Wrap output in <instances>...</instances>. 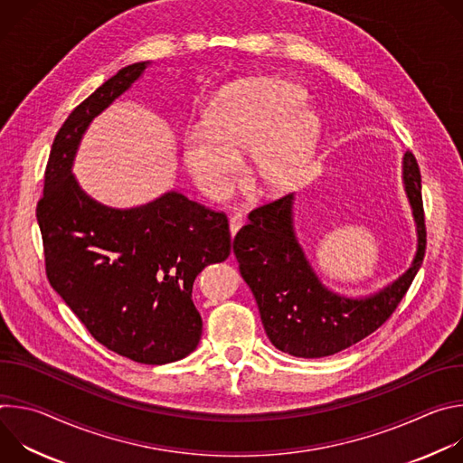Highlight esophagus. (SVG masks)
Returning a JSON list of instances; mask_svg holds the SVG:
<instances>
[{
	"label": "esophagus",
	"mask_w": 463,
	"mask_h": 463,
	"mask_svg": "<svg viewBox=\"0 0 463 463\" xmlns=\"http://www.w3.org/2000/svg\"><path fill=\"white\" fill-rule=\"evenodd\" d=\"M245 223V218L240 214V213H236V214H232L231 216V222H229V229H231V234L234 236L240 229H241V225Z\"/></svg>",
	"instance_id": "esophagus-1"
}]
</instances>
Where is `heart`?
<instances>
[{
  "label": "heart",
  "instance_id": "heart-1",
  "mask_svg": "<svg viewBox=\"0 0 463 463\" xmlns=\"http://www.w3.org/2000/svg\"><path fill=\"white\" fill-rule=\"evenodd\" d=\"M302 88L256 79L222 91L205 115V128L183 137V161L211 197H225L241 177L240 152L252 150V177L263 192H284L309 168L318 122L302 108Z\"/></svg>",
  "mask_w": 463,
  "mask_h": 463
}]
</instances>
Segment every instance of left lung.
<instances>
[{
  "label": "left lung",
  "mask_w": 463,
  "mask_h": 463,
  "mask_svg": "<svg viewBox=\"0 0 463 463\" xmlns=\"http://www.w3.org/2000/svg\"><path fill=\"white\" fill-rule=\"evenodd\" d=\"M403 181L418 225V252L403 277L368 298L352 300L320 284L293 231L291 194L249 213L232 250L266 334L279 350L306 359L334 355L373 334L400 306L427 249L421 174L412 152L403 159Z\"/></svg>",
  "instance_id": "1"
}]
</instances>
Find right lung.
Instances as JSON below:
<instances>
[{"label": "right lung", "mask_w": 463, "mask_h": 463, "mask_svg": "<svg viewBox=\"0 0 463 463\" xmlns=\"http://www.w3.org/2000/svg\"><path fill=\"white\" fill-rule=\"evenodd\" d=\"M146 61L120 70L65 118L43 175L36 220L52 289L108 350L143 364L192 354L202 317L192 284L231 254L229 222L177 192L128 211L93 202L71 174L88 124L134 84Z\"/></svg>", "instance_id": "right-lung-1"}]
</instances>
